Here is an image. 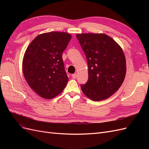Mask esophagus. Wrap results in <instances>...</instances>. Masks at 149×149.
<instances>
[{
  "instance_id": "1",
  "label": "esophagus",
  "mask_w": 149,
  "mask_h": 149,
  "mask_svg": "<svg viewBox=\"0 0 149 149\" xmlns=\"http://www.w3.org/2000/svg\"><path fill=\"white\" fill-rule=\"evenodd\" d=\"M76 77H77V74H76V73L72 74V78H73V79H76Z\"/></svg>"
}]
</instances>
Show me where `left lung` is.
I'll use <instances>...</instances> for the list:
<instances>
[{
    "mask_svg": "<svg viewBox=\"0 0 149 149\" xmlns=\"http://www.w3.org/2000/svg\"><path fill=\"white\" fill-rule=\"evenodd\" d=\"M86 57L88 80L83 93L90 100L100 101L116 93L126 73L124 53L119 45L104 33L76 34Z\"/></svg>",
    "mask_w": 149,
    "mask_h": 149,
    "instance_id": "1",
    "label": "left lung"
}]
</instances>
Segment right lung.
Returning <instances> with one entry per match:
<instances>
[{
	"label": "right lung",
	"mask_w": 149,
	"mask_h": 149,
	"mask_svg": "<svg viewBox=\"0 0 149 149\" xmlns=\"http://www.w3.org/2000/svg\"><path fill=\"white\" fill-rule=\"evenodd\" d=\"M71 35L66 32L42 33L26 48L22 71L29 86L43 98L50 100L60 94L67 84L62 53Z\"/></svg>",
	"instance_id": "1"
}]
</instances>
